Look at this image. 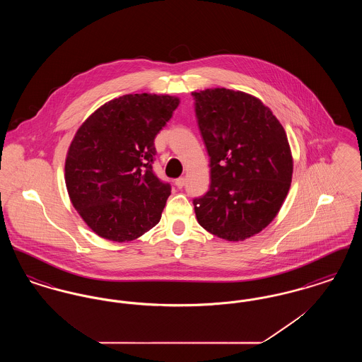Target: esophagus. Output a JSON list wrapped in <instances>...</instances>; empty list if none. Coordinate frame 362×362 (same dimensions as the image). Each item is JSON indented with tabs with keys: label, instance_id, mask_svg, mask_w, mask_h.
Returning <instances> with one entry per match:
<instances>
[{
	"label": "esophagus",
	"instance_id": "obj_1",
	"mask_svg": "<svg viewBox=\"0 0 362 362\" xmlns=\"http://www.w3.org/2000/svg\"><path fill=\"white\" fill-rule=\"evenodd\" d=\"M175 185H176L179 189H182V187L186 185V177H177V179L175 180Z\"/></svg>",
	"mask_w": 362,
	"mask_h": 362
}]
</instances>
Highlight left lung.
Instances as JSON below:
<instances>
[{
    "label": "left lung",
    "instance_id": "8db88e82",
    "mask_svg": "<svg viewBox=\"0 0 362 362\" xmlns=\"http://www.w3.org/2000/svg\"><path fill=\"white\" fill-rule=\"evenodd\" d=\"M210 157V189L192 201L197 220L228 241L270 224L291 187L293 158L282 124L269 107L226 88L192 92Z\"/></svg>",
    "mask_w": 362,
    "mask_h": 362
}]
</instances>
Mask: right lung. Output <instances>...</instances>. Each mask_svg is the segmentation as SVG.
Returning a JSON list of instances; mask_svg holds the SVG:
<instances>
[{
  "label": "right lung",
  "instance_id": "obj_1",
  "mask_svg": "<svg viewBox=\"0 0 362 362\" xmlns=\"http://www.w3.org/2000/svg\"><path fill=\"white\" fill-rule=\"evenodd\" d=\"M179 99L134 93L98 108L70 144L65 182L86 225L107 240L130 241L161 218L171 185L152 168L155 138Z\"/></svg>",
  "mask_w": 362,
  "mask_h": 362
}]
</instances>
